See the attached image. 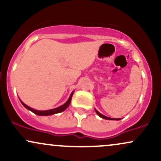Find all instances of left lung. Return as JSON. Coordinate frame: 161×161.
Masks as SVG:
<instances>
[{
  "instance_id": "left-lung-1",
  "label": "left lung",
  "mask_w": 161,
  "mask_h": 161,
  "mask_svg": "<svg viewBox=\"0 0 161 161\" xmlns=\"http://www.w3.org/2000/svg\"><path fill=\"white\" fill-rule=\"evenodd\" d=\"M95 112H96V114H97V115H98L100 117H101V118H103V119H108V120H119V119H121L120 118H110V117H108V116H104V115H103V114H101V113H99L98 111H97V110H96V109L95 108Z\"/></svg>"
}]
</instances>
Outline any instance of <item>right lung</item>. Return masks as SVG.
Here are the masks:
<instances>
[{
  "label": "right lung",
  "instance_id": "1",
  "mask_svg": "<svg viewBox=\"0 0 161 161\" xmlns=\"http://www.w3.org/2000/svg\"><path fill=\"white\" fill-rule=\"evenodd\" d=\"M73 92H72V93L70 94L69 99L66 101V102L65 103V104L61 105V106L58 107V108L51 109V110H35V109L30 108V107L27 106L26 104H24V103L20 99H19V101H20V102L22 103V104H23L25 108L28 109L29 110H30V111H32V113H34V114H37V115H38V116H51V115H53V114H59V113H61L63 111H64V110H65L66 109L69 107L70 102H71V99H72V97H73Z\"/></svg>",
  "mask_w": 161,
  "mask_h": 161
}]
</instances>
